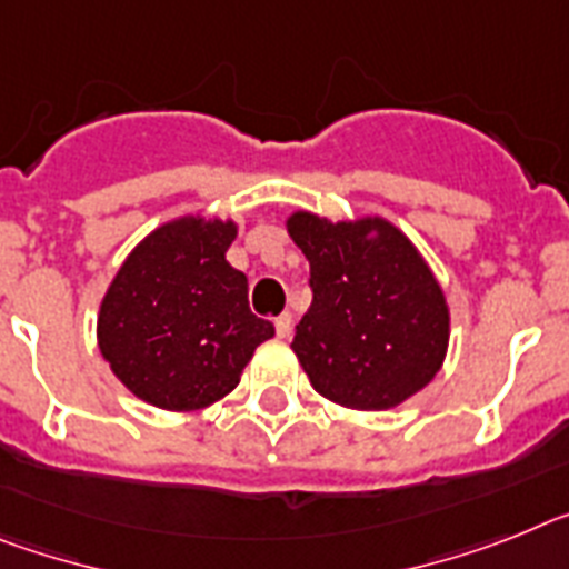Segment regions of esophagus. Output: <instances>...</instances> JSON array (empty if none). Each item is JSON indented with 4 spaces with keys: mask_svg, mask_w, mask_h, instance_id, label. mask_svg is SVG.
<instances>
[{
    "mask_svg": "<svg viewBox=\"0 0 569 569\" xmlns=\"http://www.w3.org/2000/svg\"><path fill=\"white\" fill-rule=\"evenodd\" d=\"M274 332H278V338H286L291 332V312H283L274 318Z\"/></svg>",
    "mask_w": 569,
    "mask_h": 569,
    "instance_id": "esophagus-1",
    "label": "esophagus"
}]
</instances>
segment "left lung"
I'll use <instances>...</instances> for the list:
<instances>
[{
  "label": "left lung",
  "mask_w": 569,
  "mask_h": 569,
  "mask_svg": "<svg viewBox=\"0 0 569 569\" xmlns=\"http://www.w3.org/2000/svg\"><path fill=\"white\" fill-rule=\"evenodd\" d=\"M309 260L312 306L291 349L312 387L349 409H389L441 369L449 309L423 257L387 220L289 217Z\"/></svg>",
  "instance_id": "8db88e82"
}]
</instances>
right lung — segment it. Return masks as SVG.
<instances>
[{"mask_svg":"<svg viewBox=\"0 0 569 569\" xmlns=\"http://www.w3.org/2000/svg\"><path fill=\"white\" fill-rule=\"evenodd\" d=\"M234 223L182 217L137 246L100 306L102 358L137 398L189 412L220 401L274 335L226 260Z\"/></svg>","mask_w":569,"mask_h":569,"instance_id":"right-lung-1","label":"right lung"}]
</instances>
